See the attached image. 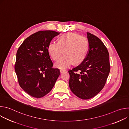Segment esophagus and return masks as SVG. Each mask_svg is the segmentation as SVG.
I'll list each match as a JSON object with an SVG mask.
<instances>
[{"label":"esophagus","mask_w":129,"mask_h":129,"mask_svg":"<svg viewBox=\"0 0 129 129\" xmlns=\"http://www.w3.org/2000/svg\"><path fill=\"white\" fill-rule=\"evenodd\" d=\"M60 72L61 73H63V72H65L66 70H65V69H60Z\"/></svg>","instance_id":"obj_1"}]
</instances>
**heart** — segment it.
Listing matches in <instances>:
<instances>
[{
  "mask_svg": "<svg viewBox=\"0 0 129 129\" xmlns=\"http://www.w3.org/2000/svg\"><path fill=\"white\" fill-rule=\"evenodd\" d=\"M88 48V42L85 37L68 33L60 36L58 42H51L48 46V51L54 60H57L64 50L65 54L55 63V66L60 69H65L73 63L82 62L87 56Z\"/></svg>",
  "mask_w": 129,
  "mask_h": 129,
  "instance_id": "1",
  "label": "heart"
}]
</instances>
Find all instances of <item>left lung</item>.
Returning <instances> with one entry per match:
<instances>
[{
    "mask_svg": "<svg viewBox=\"0 0 129 129\" xmlns=\"http://www.w3.org/2000/svg\"><path fill=\"white\" fill-rule=\"evenodd\" d=\"M87 35L89 48L86 57L81 64L68 71L70 89L73 94L83 100L91 99L100 92L110 70L106 47L96 36L88 32Z\"/></svg>",
    "mask_w": 129,
    "mask_h": 129,
    "instance_id": "8db88e82",
    "label": "left lung"
}]
</instances>
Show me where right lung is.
<instances>
[{"label": "right lung", "instance_id": "1", "mask_svg": "<svg viewBox=\"0 0 129 129\" xmlns=\"http://www.w3.org/2000/svg\"><path fill=\"white\" fill-rule=\"evenodd\" d=\"M59 33L42 30L29 36L18 48L15 70L21 88L30 96L40 98L51 90L60 74L53 68L48 51L51 41Z\"/></svg>", "mask_w": 129, "mask_h": 129}]
</instances>
